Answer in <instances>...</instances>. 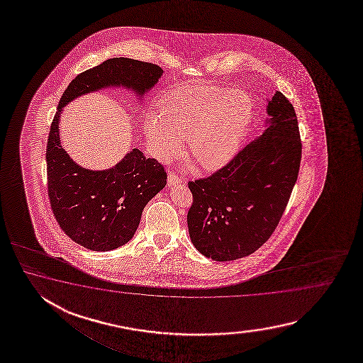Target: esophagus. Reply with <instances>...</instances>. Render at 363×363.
Wrapping results in <instances>:
<instances>
[{
	"label": "esophagus",
	"mask_w": 363,
	"mask_h": 363,
	"mask_svg": "<svg viewBox=\"0 0 363 363\" xmlns=\"http://www.w3.org/2000/svg\"><path fill=\"white\" fill-rule=\"evenodd\" d=\"M167 184L169 186H175V185L182 184V179L178 178L177 175H174L172 172L169 174V178H167Z\"/></svg>",
	"instance_id": "obj_1"
}]
</instances>
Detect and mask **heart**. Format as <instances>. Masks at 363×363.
<instances>
[{
	"mask_svg": "<svg viewBox=\"0 0 363 363\" xmlns=\"http://www.w3.org/2000/svg\"><path fill=\"white\" fill-rule=\"evenodd\" d=\"M160 113H147L144 135L150 152L170 160L186 139V153L201 170L231 162L253 119V101L239 89L216 85H182L160 101Z\"/></svg>",
	"mask_w": 363,
	"mask_h": 363,
	"instance_id": "obj_1",
	"label": "heart"
}]
</instances>
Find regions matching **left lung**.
<instances>
[{
    "instance_id": "8db88e82",
    "label": "left lung",
    "mask_w": 363,
    "mask_h": 363,
    "mask_svg": "<svg viewBox=\"0 0 363 363\" xmlns=\"http://www.w3.org/2000/svg\"><path fill=\"white\" fill-rule=\"evenodd\" d=\"M263 131L211 177L189 182L188 231L201 255L218 262L255 253L270 239L294 189L301 139L292 104L267 99Z\"/></svg>"
}]
</instances>
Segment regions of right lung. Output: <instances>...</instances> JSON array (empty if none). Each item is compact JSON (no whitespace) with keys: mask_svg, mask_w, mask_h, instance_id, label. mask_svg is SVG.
Here are the masks:
<instances>
[{"mask_svg":"<svg viewBox=\"0 0 363 363\" xmlns=\"http://www.w3.org/2000/svg\"><path fill=\"white\" fill-rule=\"evenodd\" d=\"M162 75L163 69L153 63L111 58L77 75L60 101L48 139V194L63 232L89 250L108 252L127 244L147 202L164 188L167 175L161 163L145 158L139 147L106 170L82 167L61 145L63 108L80 96L121 86L143 102Z\"/></svg>","mask_w":363,"mask_h":363,"instance_id":"right-lung-1","label":"right lung"}]
</instances>
